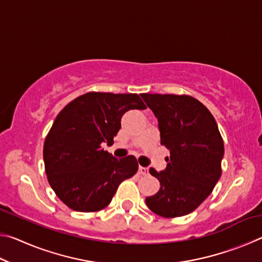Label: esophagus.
<instances>
[{
	"mask_svg": "<svg viewBox=\"0 0 262 262\" xmlns=\"http://www.w3.org/2000/svg\"><path fill=\"white\" fill-rule=\"evenodd\" d=\"M149 173V170L147 167H143V166H140L139 167V174L141 176H148Z\"/></svg>",
	"mask_w": 262,
	"mask_h": 262,
	"instance_id": "1",
	"label": "esophagus"
}]
</instances>
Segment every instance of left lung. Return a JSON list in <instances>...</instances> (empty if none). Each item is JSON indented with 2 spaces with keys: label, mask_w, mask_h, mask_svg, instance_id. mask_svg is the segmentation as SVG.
Segmentation results:
<instances>
[{
  "label": "left lung",
  "mask_w": 262,
  "mask_h": 262,
  "mask_svg": "<svg viewBox=\"0 0 262 262\" xmlns=\"http://www.w3.org/2000/svg\"><path fill=\"white\" fill-rule=\"evenodd\" d=\"M141 96L158 119L161 144L170 150L165 171L149 170L161 188L145 203L166 219L187 215L209 196L221 178L224 143L219 126L209 110L190 96Z\"/></svg>",
  "instance_id": "8db88e82"
}]
</instances>
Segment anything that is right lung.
Wrapping results in <instances>:
<instances>
[{"mask_svg": "<svg viewBox=\"0 0 262 262\" xmlns=\"http://www.w3.org/2000/svg\"><path fill=\"white\" fill-rule=\"evenodd\" d=\"M147 106L136 94L88 92L57 114L43 143L47 180L70 209L94 212L110 205L123 180L139 164L134 156L118 159L105 151L129 110Z\"/></svg>", "mask_w": 262, "mask_h": 262, "instance_id": "add662e5", "label": "right lung"}]
</instances>
